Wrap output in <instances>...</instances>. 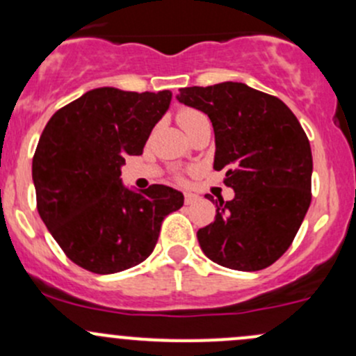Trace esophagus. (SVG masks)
I'll list each match as a JSON object with an SVG mask.
<instances>
[{
    "instance_id": "obj_1",
    "label": "esophagus",
    "mask_w": 356,
    "mask_h": 356,
    "mask_svg": "<svg viewBox=\"0 0 356 356\" xmlns=\"http://www.w3.org/2000/svg\"><path fill=\"white\" fill-rule=\"evenodd\" d=\"M184 201H186V204H193L198 201V196L193 195V193H184Z\"/></svg>"
}]
</instances>
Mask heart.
Segmentation results:
<instances>
[{
	"label": "heart",
	"mask_w": 356,
	"mask_h": 356,
	"mask_svg": "<svg viewBox=\"0 0 356 356\" xmlns=\"http://www.w3.org/2000/svg\"><path fill=\"white\" fill-rule=\"evenodd\" d=\"M204 118H207V117H204L201 111L195 110V108H184V110H181L177 113V122H179V125L184 129L186 134H188V132L191 131L195 125H198L200 122H203Z\"/></svg>",
	"instance_id": "b5f03b06"
}]
</instances>
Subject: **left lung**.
Instances as JSON below:
<instances>
[{"label": "left lung", "mask_w": 356, "mask_h": 356, "mask_svg": "<svg viewBox=\"0 0 356 356\" xmlns=\"http://www.w3.org/2000/svg\"><path fill=\"white\" fill-rule=\"evenodd\" d=\"M177 99L208 115L213 168H225V186L234 189L198 231L201 250L222 267L267 268L291 246L310 207L314 161L303 127L281 99L243 82L182 88Z\"/></svg>", "instance_id": "1"}]
</instances>
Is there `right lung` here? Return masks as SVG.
Returning a JSON list of instances; mask_svg holds the SVG:
<instances>
[{
    "instance_id": "obj_1",
    "label": "right lung",
    "mask_w": 356,
    "mask_h": 356,
    "mask_svg": "<svg viewBox=\"0 0 356 356\" xmlns=\"http://www.w3.org/2000/svg\"><path fill=\"white\" fill-rule=\"evenodd\" d=\"M172 92L88 91L49 118L32 158L38 211L65 254L95 274L141 264L163 218L184 204L177 189L122 184L127 155H141Z\"/></svg>"
}]
</instances>
